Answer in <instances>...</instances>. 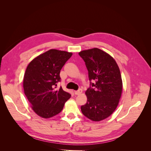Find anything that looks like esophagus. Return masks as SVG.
<instances>
[{
	"mask_svg": "<svg viewBox=\"0 0 151 151\" xmlns=\"http://www.w3.org/2000/svg\"><path fill=\"white\" fill-rule=\"evenodd\" d=\"M82 93H83V90H82L81 89H79V90L74 91V93H75V94H76V95H80Z\"/></svg>",
	"mask_w": 151,
	"mask_h": 151,
	"instance_id": "obj_1",
	"label": "esophagus"
}]
</instances>
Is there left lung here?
<instances>
[{
    "instance_id": "left-lung-1",
    "label": "left lung",
    "mask_w": 151,
    "mask_h": 151,
    "mask_svg": "<svg viewBox=\"0 0 151 151\" xmlns=\"http://www.w3.org/2000/svg\"><path fill=\"white\" fill-rule=\"evenodd\" d=\"M85 62L92 87L86 90L87 103L81 106V111L89 119L99 122L115 111L122 93L120 68L110 55L97 48L79 53Z\"/></svg>"
}]
</instances>
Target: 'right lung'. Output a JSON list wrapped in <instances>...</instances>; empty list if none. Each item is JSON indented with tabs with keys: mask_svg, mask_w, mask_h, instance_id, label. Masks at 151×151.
<instances>
[{
	"mask_svg": "<svg viewBox=\"0 0 151 151\" xmlns=\"http://www.w3.org/2000/svg\"><path fill=\"white\" fill-rule=\"evenodd\" d=\"M72 53L51 49L31 60L23 79L24 94L36 114L50 118L60 113L71 95L60 87V72Z\"/></svg>",
	"mask_w": 151,
	"mask_h": 151,
	"instance_id": "obj_1",
	"label": "right lung"
}]
</instances>
